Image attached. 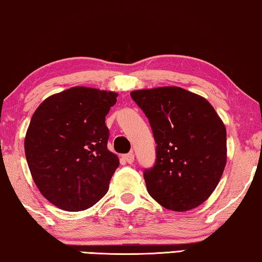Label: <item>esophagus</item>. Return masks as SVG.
<instances>
[{
  "label": "esophagus",
  "mask_w": 262,
  "mask_h": 262,
  "mask_svg": "<svg viewBox=\"0 0 262 262\" xmlns=\"http://www.w3.org/2000/svg\"><path fill=\"white\" fill-rule=\"evenodd\" d=\"M123 158H124V160H126L128 164H132V163H133V161H134V154H133V153H128V154H124V156H123Z\"/></svg>",
  "instance_id": "esophagus-1"
}]
</instances>
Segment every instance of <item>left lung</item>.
<instances>
[{
	"mask_svg": "<svg viewBox=\"0 0 262 262\" xmlns=\"http://www.w3.org/2000/svg\"><path fill=\"white\" fill-rule=\"evenodd\" d=\"M157 142V160L145 169L147 191L173 211L194 209L211 196L227 163V130L202 96L178 86L135 90Z\"/></svg>",
	"mask_w": 262,
	"mask_h": 262,
	"instance_id": "8db88e82",
	"label": "left lung"
}]
</instances>
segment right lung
I'll list each match as a JSON object with an SVG mask.
<instances>
[{"label":"right lung","mask_w":262,"mask_h":262,"mask_svg":"<svg viewBox=\"0 0 262 262\" xmlns=\"http://www.w3.org/2000/svg\"><path fill=\"white\" fill-rule=\"evenodd\" d=\"M117 94L73 86L47 97L33 114L25 154L36 187L65 211H82L108 192L119 167L108 149L105 116Z\"/></svg>","instance_id":"1"}]
</instances>
